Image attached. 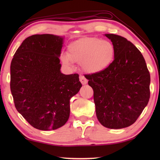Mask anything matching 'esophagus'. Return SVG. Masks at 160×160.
I'll use <instances>...</instances> for the list:
<instances>
[{
  "mask_svg": "<svg viewBox=\"0 0 160 160\" xmlns=\"http://www.w3.org/2000/svg\"><path fill=\"white\" fill-rule=\"evenodd\" d=\"M80 81L82 84H86L88 82V80L84 76H80Z\"/></svg>",
  "mask_w": 160,
  "mask_h": 160,
  "instance_id": "obj_1",
  "label": "esophagus"
}]
</instances>
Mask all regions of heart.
Here are the masks:
<instances>
[{"label":"heart","mask_w":160,"mask_h":160,"mask_svg":"<svg viewBox=\"0 0 160 160\" xmlns=\"http://www.w3.org/2000/svg\"><path fill=\"white\" fill-rule=\"evenodd\" d=\"M115 55V47L109 40L87 37L70 43L67 53L61 54L60 59L67 65H69L71 61L80 62L85 72L98 73L111 65Z\"/></svg>","instance_id":"obj_1"}]
</instances>
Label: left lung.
I'll use <instances>...</instances> for the list:
<instances>
[{"mask_svg":"<svg viewBox=\"0 0 160 160\" xmlns=\"http://www.w3.org/2000/svg\"><path fill=\"white\" fill-rule=\"evenodd\" d=\"M115 49L107 69L86 75L93 89L98 120L104 127L119 129L137 120L150 98V73L141 52L124 37L106 33Z\"/></svg>","mask_w":160,"mask_h":160,"instance_id":"1","label":"left lung"}]
</instances>
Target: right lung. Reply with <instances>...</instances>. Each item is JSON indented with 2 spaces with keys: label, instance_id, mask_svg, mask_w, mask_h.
<instances>
[{
  "label": "right lung",
  "instance_id": "right-lung-1",
  "mask_svg": "<svg viewBox=\"0 0 160 160\" xmlns=\"http://www.w3.org/2000/svg\"><path fill=\"white\" fill-rule=\"evenodd\" d=\"M64 38L53 34L28 37L16 50L10 66L16 108L39 130H55L65 124L70 99L82 87L79 75L60 71Z\"/></svg>",
  "mask_w": 160,
  "mask_h": 160
}]
</instances>
